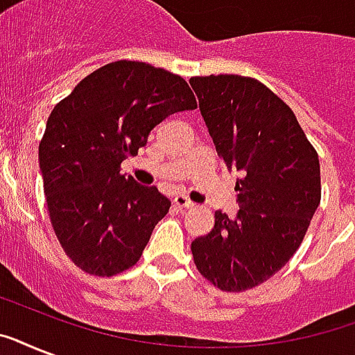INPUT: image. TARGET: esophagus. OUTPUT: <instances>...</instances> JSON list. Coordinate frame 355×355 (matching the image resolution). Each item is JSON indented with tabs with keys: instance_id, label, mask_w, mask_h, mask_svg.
I'll return each mask as SVG.
<instances>
[{
	"instance_id": "34e87169",
	"label": "esophagus",
	"mask_w": 355,
	"mask_h": 355,
	"mask_svg": "<svg viewBox=\"0 0 355 355\" xmlns=\"http://www.w3.org/2000/svg\"><path fill=\"white\" fill-rule=\"evenodd\" d=\"M173 205L180 208V210H188V208H193V202L188 199V197H184V195H177L175 199H173Z\"/></svg>"
}]
</instances>
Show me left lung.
<instances>
[{"mask_svg": "<svg viewBox=\"0 0 355 355\" xmlns=\"http://www.w3.org/2000/svg\"><path fill=\"white\" fill-rule=\"evenodd\" d=\"M189 85L216 149L237 171L236 219L216 211L191 243L197 269L221 291L263 284L300 247L320 202L319 155L295 114L252 77L208 75Z\"/></svg>", "mask_w": 355, "mask_h": 355, "instance_id": "1", "label": "left lung"}]
</instances>
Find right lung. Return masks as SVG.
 Wrapping results in <instances>:
<instances>
[{
  "mask_svg": "<svg viewBox=\"0 0 355 355\" xmlns=\"http://www.w3.org/2000/svg\"><path fill=\"white\" fill-rule=\"evenodd\" d=\"M193 108L182 77L134 60L96 69L53 108L38 160L53 230L79 269L114 276L136 265L171 200L121 175V162L169 114Z\"/></svg>",
  "mask_w": 355,
  "mask_h": 355,
  "instance_id": "right-lung-1",
  "label": "right lung"
}]
</instances>
